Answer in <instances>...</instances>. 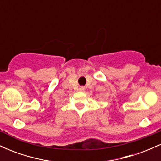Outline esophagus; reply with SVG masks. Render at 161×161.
Here are the masks:
<instances>
[{
	"label": "esophagus",
	"mask_w": 161,
	"mask_h": 161,
	"mask_svg": "<svg viewBox=\"0 0 161 161\" xmlns=\"http://www.w3.org/2000/svg\"><path fill=\"white\" fill-rule=\"evenodd\" d=\"M86 90V87L85 86H80L79 87V91L80 92H84Z\"/></svg>",
	"instance_id": "obj_1"
}]
</instances>
